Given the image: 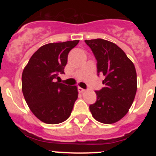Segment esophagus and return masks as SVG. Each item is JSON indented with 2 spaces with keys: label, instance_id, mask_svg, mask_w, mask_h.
<instances>
[{
  "label": "esophagus",
  "instance_id": "obj_1",
  "mask_svg": "<svg viewBox=\"0 0 156 156\" xmlns=\"http://www.w3.org/2000/svg\"><path fill=\"white\" fill-rule=\"evenodd\" d=\"M78 91L80 92V93H83V92H85V90L84 89H83V88H82V87H78Z\"/></svg>",
  "mask_w": 156,
  "mask_h": 156
}]
</instances>
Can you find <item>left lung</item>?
Returning a JSON list of instances; mask_svg holds the SVG:
<instances>
[{
    "instance_id": "obj_1",
    "label": "left lung",
    "mask_w": 156,
    "mask_h": 156,
    "mask_svg": "<svg viewBox=\"0 0 156 156\" xmlns=\"http://www.w3.org/2000/svg\"><path fill=\"white\" fill-rule=\"evenodd\" d=\"M98 61V73L105 76L104 87L95 91L97 101L90 111L97 121L112 124L126 115L137 92L134 65L115 44L103 39L86 40Z\"/></svg>"
}]
</instances>
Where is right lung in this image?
<instances>
[{
    "instance_id": "add662e5",
    "label": "right lung",
    "mask_w": 156,
    "mask_h": 156,
    "mask_svg": "<svg viewBox=\"0 0 156 156\" xmlns=\"http://www.w3.org/2000/svg\"><path fill=\"white\" fill-rule=\"evenodd\" d=\"M78 43L76 40L43 45L23 69V96L32 112L43 122L58 124L71 115L78 98L77 87L55 82V79L64 73L69 52Z\"/></svg>"
}]
</instances>
